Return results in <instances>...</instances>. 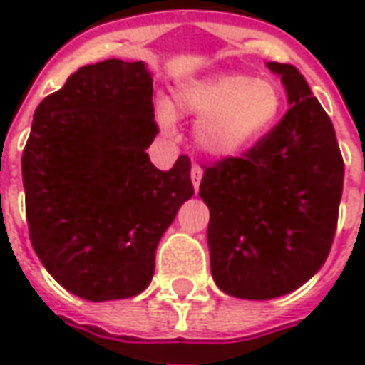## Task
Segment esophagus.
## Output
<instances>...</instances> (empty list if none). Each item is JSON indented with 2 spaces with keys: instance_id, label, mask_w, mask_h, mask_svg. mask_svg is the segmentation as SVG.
<instances>
[{
  "instance_id": "1",
  "label": "esophagus",
  "mask_w": 365,
  "mask_h": 365,
  "mask_svg": "<svg viewBox=\"0 0 365 365\" xmlns=\"http://www.w3.org/2000/svg\"><path fill=\"white\" fill-rule=\"evenodd\" d=\"M201 178H203V168L199 164H192V168H190V180H192L195 190H199V187H201Z\"/></svg>"
}]
</instances>
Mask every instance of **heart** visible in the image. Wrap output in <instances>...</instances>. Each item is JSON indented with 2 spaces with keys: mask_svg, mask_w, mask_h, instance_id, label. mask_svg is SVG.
<instances>
[{
  "mask_svg": "<svg viewBox=\"0 0 365 365\" xmlns=\"http://www.w3.org/2000/svg\"><path fill=\"white\" fill-rule=\"evenodd\" d=\"M282 91L272 78H250L240 73H217L190 78L176 87L175 103L185 115L197 118L195 142L213 158H237L270 132L282 111ZM156 120L162 130L176 128V111L158 101Z\"/></svg>",
  "mask_w": 365,
  "mask_h": 365,
  "instance_id": "heart-1",
  "label": "heart"
}]
</instances>
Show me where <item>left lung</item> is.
Segmentation results:
<instances>
[{
    "label": "left lung",
    "instance_id": "left-lung-1",
    "mask_svg": "<svg viewBox=\"0 0 365 365\" xmlns=\"http://www.w3.org/2000/svg\"><path fill=\"white\" fill-rule=\"evenodd\" d=\"M290 109L244 158L205 168L213 280L250 301L284 297L329 256L344 190V158L325 109L292 64L266 63Z\"/></svg>",
    "mask_w": 365,
    "mask_h": 365
}]
</instances>
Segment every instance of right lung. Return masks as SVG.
Returning <instances> with one entry per match:
<instances>
[{
  "label": "right lung",
  "mask_w": 365,
  "mask_h": 365,
  "mask_svg": "<svg viewBox=\"0 0 365 365\" xmlns=\"http://www.w3.org/2000/svg\"><path fill=\"white\" fill-rule=\"evenodd\" d=\"M146 63L81 66L36 107L21 156L26 217L50 276L85 301L130 299L154 276L156 247L192 197L190 160L158 170Z\"/></svg>",
  "instance_id": "add662e5"
}]
</instances>
